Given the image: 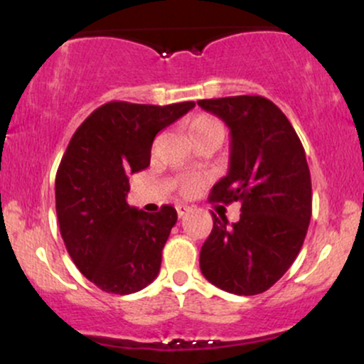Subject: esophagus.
I'll list each match as a JSON object with an SVG mask.
<instances>
[{
	"instance_id": "obj_1",
	"label": "esophagus",
	"mask_w": 364,
	"mask_h": 364,
	"mask_svg": "<svg viewBox=\"0 0 364 364\" xmlns=\"http://www.w3.org/2000/svg\"><path fill=\"white\" fill-rule=\"evenodd\" d=\"M176 212H178V217H183V215H186L188 212H190V207H188V205H176Z\"/></svg>"
}]
</instances>
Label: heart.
I'll use <instances>...</instances> for the list:
<instances>
[{
	"mask_svg": "<svg viewBox=\"0 0 364 364\" xmlns=\"http://www.w3.org/2000/svg\"><path fill=\"white\" fill-rule=\"evenodd\" d=\"M186 136L193 144H202V141H214L219 145L224 139V124L220 123L215 116L207 114V112H200V114L191 116L185 123ZM196 185L195 178H188L183 181V191L190 193Z\"/></svg>",
	"mask_w": 364,
	"mask_h": 364,
	"instance_id": "heart-1",
	"label": "heart"
}]
</instances>
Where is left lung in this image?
I'll return each mask as SVG.
<instances>
[{"mask_svg":"<svg viewBox=\"0 0 364 364\" xmlns=\"http://www.w3.org/2000/svg\"><path fill=\"white\" fill-rule=\"evenodd\" d=\"M198 106L231 129L228 174L208 200L240 202L237 223L212 214L200 270L237 296L272 287L301 250L311 219V178L301 140L286 114L262 95L203 99Z\"/></svg>","mask_w":364,"mask_h":364,"instance_id":"obj_1","label":"left lung"}]
</instances>
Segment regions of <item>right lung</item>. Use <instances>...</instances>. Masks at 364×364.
I'll list each match as a JSON object with an SVG mask.
<instances>
[{
  "label": "right lung",
  "mask_w": 364,
  "mask_h": 364,
  "mask_svg": "<svg viewBox=\"0 0 364 364\" xmlns=\"http://www.w3.org/2000/svg\"><path fill=\"white\" fill-rule=\"evenodd\" d=\"M193 107L112 101L73 133L56 173V214L70 257L99 289L132 294L157 277L176 208L129 207L128 176L149 168L157 133Z\"/></svg>",
  "instance_id": "obj_1"
}]
</instances>
